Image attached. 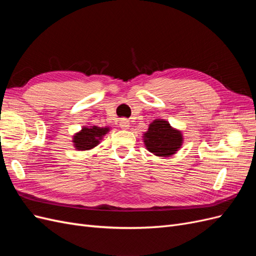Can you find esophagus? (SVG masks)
<instances>
[{"label": "esophagus", "instance_id": "obj_1", "mask_svg": "<svg viewBox=\"0 0 256 256\" xmlns=\"http://www.w3.org/2000/svg\"><path fill=\"white\" fill-rule=\"evenodd\" d=\"M120 128L122 129H128L130 124H129V120L127 118H122L120 122Z\"/></svg>", "mask_w": 256, "mask_h": 256}]
</instances>
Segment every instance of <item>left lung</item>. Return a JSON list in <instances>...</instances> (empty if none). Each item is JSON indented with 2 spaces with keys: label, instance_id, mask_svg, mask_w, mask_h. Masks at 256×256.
Masks as SVG:
<instances>
[{
  "label": "left lung",
  "instance_id": "1",
  "mask_svg": "<svg viewBox=\"0 0 256 256\" xmlns=\"http://www.w3.org/2000/svg\"><path fill=\"white\" fill-rule=\"evenodd\" d=\"M144 143L158 157H168L180 148L182 134L164 120H154L144 134Z\"/></svg>",
  "mask_w": 256,
  "mask_h": 256
}]
</instances>
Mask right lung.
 Listing matches in <instances>:
<instances>
[{"instance_id": "obj_1", "label": "right lung", "mask_w": 256, "mask_h": 256, "mask_svg": "<svg viewBox=\"0 0 256 256\" xmlns=\"http://www.w3.org/2000/svg\"><path fill=\"white\" fill-rule=\"evenodd\" d=\"M109 130V127H83L80 132L74 136V145L78 150H88L94 148Z\"/></svg>"}]
</instances>
